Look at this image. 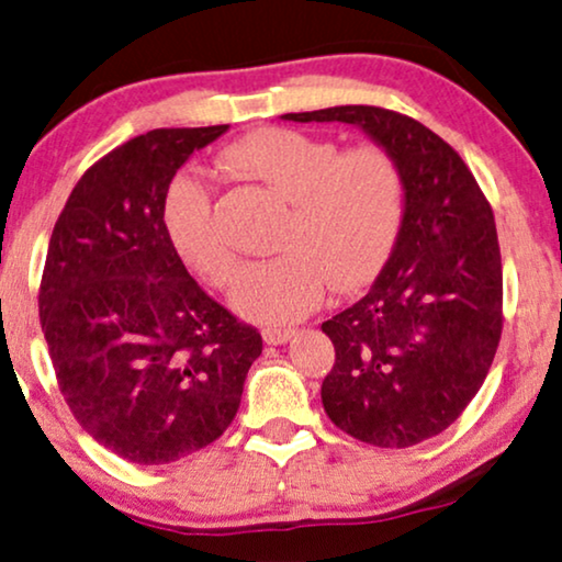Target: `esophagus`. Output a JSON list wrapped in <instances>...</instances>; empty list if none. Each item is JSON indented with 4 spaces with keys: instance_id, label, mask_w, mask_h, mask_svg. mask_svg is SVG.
<instances>
[{
    "instance_id": "obj_1",
    "label": "esophagus",
    "mask_w": 562,
    "mask_h": 562,
    "mask_svg": "<svg viewBox=\"0 0 562 562\" xmlns=\"http://www.w3.org/2000/svg\"><path fill=\"white\" fill-rule=\"evenodd\" d=\"M265 341L272 344V347H280V344H288L295 336V328H265Z\"/></svg>"
}]
</instances>
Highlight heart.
Here are the masks:
<instances>
[{"instance_id":"obj_1","label":"heart","mask_w":562,"mask_h":562,"mask_svg":"<svg viewBox=\"0 0 562 562\" xmlns=\"http://www.w3.org/2000/svg\"><path fill=\"white\" fill-rule=\"evenodd\" d=\"M226 167L288 203L277 257L241 269L231 305L254 324L285 326L311 313L326 288L349 290L378 272L406 213V177L387 148L339 151L334 140L265 128L226 151ZM164 228L179 259L215 288L228 285L236 251L203 182L179 177L164 203Z\"/></svg>"}]
</instances>
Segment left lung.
<instances>
[{"instance_id":"left-lung-1","label":"left lung","mask_w":562,"mask_h":562,"mask_svg":"<svg viewBox=\"0 0 562 562\" xmlns=\"http://www.w3.org/2000/svg\"><path fill=\"white\" fill-rule=\"evenodd\" d=\"M282 120L357 125L406 177V213L385 267L355 305L321 324L336 349L321 385L326 414L375 447L437 437L481 391L504 326L488 200L460 154L401 112L341 104Z\"/></svg>"}]
</instances>
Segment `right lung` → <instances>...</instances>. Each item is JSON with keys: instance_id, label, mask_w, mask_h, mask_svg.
Returning a JSON list of instances; mask_svg holds the SVG:
<instances>
[{"instance_id": "right-lung-1", "label": "right lung", "mask_w": 562, "mask_h": 562, "mask_svg": "<svg viewBox=\"0 0 562 562\" xmlns=\"http://www.w3.org/2000/svg\"><path fill=\"white\" fill-rule=\"evenodd\" d=\"M226 131L159 128L117 146L50 234L37 308L58 387L94 442L138 465L215 442L261 355L257 328L192 280L164 228L179 167Z\"/></svg>"}]
</instances>
